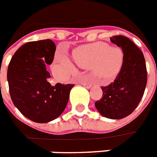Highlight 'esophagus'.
<instances>
[{
	"mask_svg": "<svg viewBox=\"0 0 157 157\" xmlns=\"http://www.w3.org/2000/svg\"><path fill=\"white\" fill-rule=\"evenodd\" d=\"M81 84H82V86H84L85 87H86L87 89H90L91 86H92V85H91L90 82H86V81H83V82H82Z\"/></svg>",
	"mask_w": 157,
	"mask_h": 157,
	"instance_id": "1",
	"label": "esophagus"
}]
</instances>
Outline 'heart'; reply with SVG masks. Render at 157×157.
Here are the masks:
<instances>
[{"label":"heart","instance_id":"obj_1","mask_svg":"<svg viewBox=\"0 0 157 157\" xmlns=\"http://www.w3.org/2000/svg\"><path fill=\"white\" fill-rule=\"evenodd\" d=\"M72 58L79 67L91 69L92 74L102 81H111L118 75L124 63L121 49L112 47L105 42H96L79 46L73 50ZM54 68L63 76L75 71V67L67 57H56Z\"/></svg>","mask_w":157,"mask_h":157}]
</instances>
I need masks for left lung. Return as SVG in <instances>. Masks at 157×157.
<instances>
[{"label":"left lung","mask_w":157,"mask_h":157,"mask_svg":"<svg viewBox=\"0 0 157 157\" xmlns=\"http://www.w3.org/2000/svg\"><path fill=\"white\" fill-rule=\"evenodd\" d=\"M110 40L124 53V63L115 81L101 87L103 97L94 105L103 117L120 120L134 112L143 98L147 74L144 54L129 38L115 36Z\"/></svg>","instance_id":"8db88e82"}]
</instances>
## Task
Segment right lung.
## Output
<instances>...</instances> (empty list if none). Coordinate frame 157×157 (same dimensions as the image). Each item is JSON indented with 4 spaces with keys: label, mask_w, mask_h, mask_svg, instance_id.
<instances>
[{
    "label": "right lung",
    "mask_w": 157,
    "mask_h": 157,
    "mask_svg": "<svg viewBox=\"0 0 157 157\" xmlns=\"http://www.w3.org/2000/svg\"><path fill=\"white\" fill-rule=\"evenodd\" d=\"M56 50L50 39L26 43L11 59L7 80L11 99L22 114L36 123H47L63 113L74 85L50 84V65Z\"/></svg>",
    "instance_id": "obj_1"
}]
</instances>
